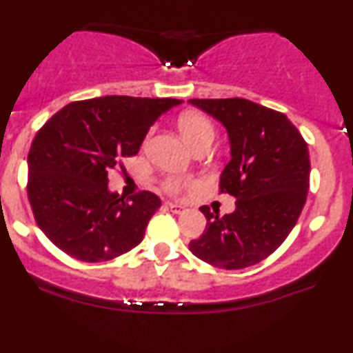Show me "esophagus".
<instances>
[{
    "mask_svg": "<svg viewBox=\"0 0 353 353\" xmlns=\"http://www.w3.org/2000/svg\"><path fill=\"white\" fill-rule=\"evenodd\" d=\"M168 209L172 212V214H184L185 212V207L184 205H181V203H172V202H169L168 203Z\"/></svg>",
    "mask_w": 353,
    "mask_h": 353,
    "instance_id": "1",
    "label": "esophagus"
}]
</instances>
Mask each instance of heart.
I'll return each instance as SVG.
<instances>
[{"label": "heart", "instance_id": "obj_1", "mask_svg": "<svg viewBox=\"0 0 353 353\" xmlns=\"http://www.w3.org/2000/svg\"><path fill=\"white\" fill-rule=\"evenodd\" d=\"M179 130L182 136L185 138V141H188L192 148H197L199 144L203 143L212 144L215 138L214 123L210 121L209 117L197 112H188L182 114L179 118ZM188 185H190V182L181 179V177H168V179L164 181V189L172 194L181 192V190L188 188Z\"/></svg>", "mask_w": 353, "mask_h": 353}]
</instances>
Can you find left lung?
Listing matches in <instances>:
<instances>
[{"mask_svg":"<svg viewBox=\"0 0 353 353\" xmlns=\"http://www.w3.org/2000/svg\"><path fill=\"white\" fill-rule=\"evenodd\" d=\"M189 103L222 123L232 159L220 174V192L236 199L220 217L201 207L207 227L189 250L222 270H241L268 258L286 240L307 199V143L284 113L245 99H192Z\"/></svg>","mask_w":353,"mask_h":353,"instance_id":"obj_1","label":"left lung"}]
</instances>
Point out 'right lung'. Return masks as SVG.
Wrapping results in <instances>:
<instances>
[{"label": "right lung", "mask_w": 353, "mask_h": 353, "mask_svg": "<svg viewBox=\"0 0 353 353\" xmlns=\"http://www.w3.org/2000/svg\"><path fill=\"white\" fill-rule=\"evenodd\" d=\"M176 99L108 95L69 103L37 131L28 156V197L37 225L75 260H113L141 243L161 207L156 194L110 192L108 172L134 156Z\"/></svg>", "instance_id": "right-lung-1"}]
</instances>
